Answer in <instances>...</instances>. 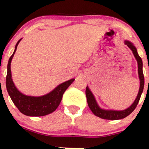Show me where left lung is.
<instances>
[{
    "label": "left lung",
    "instance_id": "8db88e82",
    "mask_svg": "<svg viewBox=\"0 0 149 149\" xmlns=\"http://www.w3.org/2000/svg\"><path fill=\"white\" fill-rule=\"evenodd\" d=\"M125 44L131 49L133 55H134L135 58L137 60L138 68H139V75L140 79V88L139 94H138V96L137 97H136V100L134 101V102L132 104L131 106H130V107L127 108V109H125V110H105V109H101V108L98 106L94 95H93L91 91L89 90L88 87L86 86V96L87 103H88V107H89L91 112H92L96 116L99 117V118H102V119L115 120L123 119V118H125L127 116H128L130 113L133 112V111L134 110V109H136V107H137L140 100V98H141V94H142L143 92V90L144 76L143 73L142 60H141V58L139 56V54H138L136 48L133 46V45L132 44L131 42H130L129 41H125Z\"/></svg>",
    "mask_w": 149,
    "mask_h": 149
}]
</instances>
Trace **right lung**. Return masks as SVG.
I'll use <instances>...</instances> for the list:
<instances>
[{
	"label": "right lung",
	"mask_w": 149,
	"mask_h": 149,
	"mask_svg": "<svg viewBox=\"0 0 149 149\" xmlns=\"http://www.w3.org/2000/svg\"><path fill=\"white\" fill-rule=\"evenodd\" d=\"M20 40L18 41L15 47L14 52L10 57L7 66V76L6 84L7 91L13 104L24 115L31 117H40L53 112L58 108L62 100L63 95L75 79H70L60 84L53 91L42 97H30L22 94L16 88L11 79L10 63L16 50Z\"/></svg>",
	"instance_id": "add662e5"
}]
</instances>
